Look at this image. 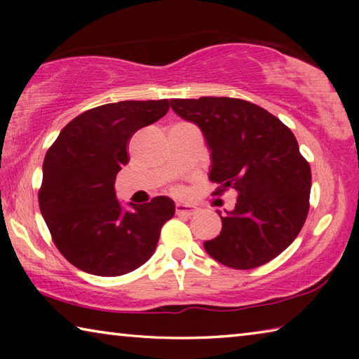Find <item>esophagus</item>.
<instances>
[{
	"instance_id": "1",
	"label": "esophagus",
	"mask_w": 359,
	"mask_h": 359,
	"mask_svg": "<svg viewBox=\"0 0 359 359\" xmlns=\"http://www.w3.org/2000/svg\"><path fill=\"white\" fill-rule=\"evenodd\" d=\"M196 210H198L196 205H193V204H185V203H177V204H175V214H177V215L190 217Z\"/></svg>"
}]
</instances>
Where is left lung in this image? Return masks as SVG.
Returning a JSON list of instances; mask_svg holds the SVG:
<instances>
[{"label":"left lung","instance_id":"left-lung-1","mask_svg":"<svg viewBox=\"0 0 359 359\" xmlns=\"http://www.w3.org/2000/svg\"><path fill=\"white\" fill-rule=\"evenodd\" d=\"M172 111L203 131L210 151L209 179L238 193L222 231L205 241L212 258L253 269L278 257L299 234L309 212L311 166L293 133L266 109L236 98L172 100Z\"/></svg>","mask_w":359,"mask_h":359}]
</instances>
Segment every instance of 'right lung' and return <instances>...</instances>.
<instances>
[{"label": "right lung", "mask_w": 359, "mask_h": 359, "mask_svg": "<svg viewBox=\"0 0 359 359\" xmlns=\"http://www.w3.org/2000/svg\"><path fill=\"white\" fill-rule=\"evenodd\" d=\"M168 111V100L102 104L71 120L47 150L41 214L57 248L77 269L123 276L154 255L175 204L156 196L147 204L123 205L115 194V177L128 163L130 137Z\"/></svg>", "instance_id": "add662e5"}]
</instances>
